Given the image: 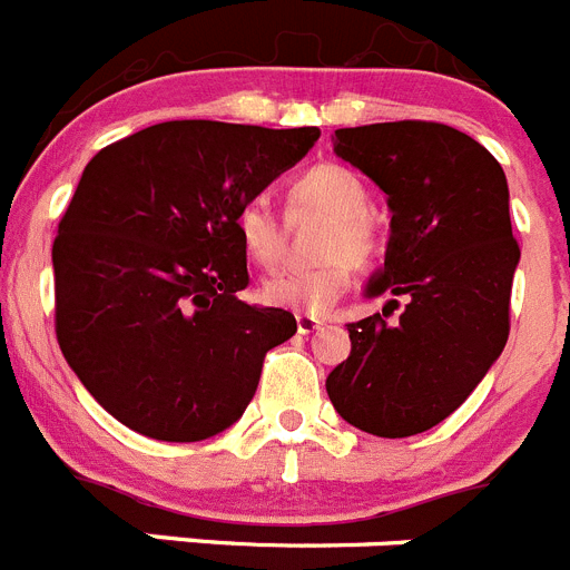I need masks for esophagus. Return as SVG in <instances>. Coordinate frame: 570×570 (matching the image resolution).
<instances>
[{"label": "esophagus", "instance_id": "obj_1", "mask_svg": "<svg viewBox=\"0 0 570 570\" xmlns=\"http://www.w3.org/2000/svg\"><path fill=\"white\" fill-rule=\"evenodd\" d=\"M325 322L316 320V316H308V314H296V331L299 334H314V331H320Z\"/></svg>", "mask_w": 570, "mask_h": 570}]
</instances>
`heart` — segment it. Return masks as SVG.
<instances>
[{
  "mask_svg": "<svg viewBox=\"0 0 570 570\" xmlns=\"http://www.w3.org/2000/svg\"><path fill=\"white\" fill-rule=\"evenodd\" d=\"M291 205L328 216L320 242V254L328 259L320 262L316 268L279 271L268 276L262 282V299L276 308H291L308 316L325 314L351 285V265L367 268L380 254V234L367 219V188L345 165H314L291 185ZM234 230L242 254L250 262L262 268L279 262L282 230L268 205L259 199L239 205Z\"/></svg>",
  "mask_w": 570,
  "mask_h": 570,
  "instance_id": "1",
  "label": "heart"
}]
</instances>
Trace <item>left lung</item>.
Segmentation results:
<instances>
[{
    "instance_id": "left-lung-1",
    "label": "left lung",
    "mask_w": 570,
    "mask_h": 570,
    "mask_svg": "<svg viewBox=\"0 0 570 570\" xmlns=\"http://www.w3.org/2000/svg\"><path fill=\"white\" fill-rule=\"evenodd\" d=\"M334 154L380 185L391 208L385 268L367 296H394L351 322V356L325 380L336 414L374 436H414L451 416L508 342L520 245L500 163L440 122L340 128ZM406 296L401 320L386 311Z\"/></svg>"
}]
</instances>
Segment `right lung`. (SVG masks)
I'll use <instances>...</instances> for the list:
<instances>
[{"label": "right lung", "mask_w": 570, "mask_h": 570, "mask_svg": "<svg viewBox=\"0 0 570 570\" xmlns=\"http://www.w3.org/2000/svg\"><path fill=\"white\" fill-rule=\"evenodd\" d=\"M320 128L150 125L99 150L53 239L57 340L90 396L136 434L199 442L234 425L294 314L239 299L234 230Z\"/></svg>", "instance_id": "obj_1"}]
</instances>
